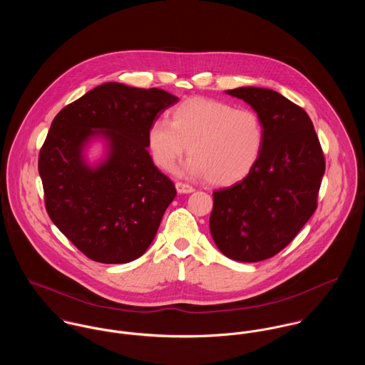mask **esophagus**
Returning <instances> with one entry per match:
<instances>
[{"instance_id": "1", "label": "esophagus", "mask_w": 365, "mask_h": 365, "mask_svg": "<svg viewBox=\"0 0 365 365\" xmlns=\"http://www.w3.org/2000/svg\"><path fill=\"white\" fill-rule=\"evenodd\" d=\"M175 188H177V191L180 192V194H191V192H194V187H191V185H188V184H184V182H175Z\"/></svg>"}]
</instances>
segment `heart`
Listing matches in <instances>:
<instances>
[{
  "mask_svg": "<svg viewBox=\"0 0 365 365\" xmlns=\"http://www.w3.org/2000/svg\"><path fill=\"white\" fill-rule=\"evenodd\" d=\"M148 143L161 170H173L188 149L191 157L184 171L225 187L243 180L256 165L264 128L252 109H236L229 103L195 97L177 105L170 120H155Z\"/></svg>",
  "mask_w": 365,
  "mask_h": 365,
  "instance_id": "1",
  "label": "heart"
}]
</instances>
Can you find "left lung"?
Returning a JSON list of instances; mask_svg holds the SVG:
<instances>
[{"label": "left lung", "instance_id": "1", "mask_svg": "<svg viewBox=\"0 0 365 365\" xmlns=\"http://www.w3.org/2000/svg\"><path fill=\"white\" fill-rule=\"evenodd\" d=\"M260 116L264 143L253 170L213 192L209 229L217 249L243 262L267 260L287 247L317 207L324 157L309 115L277 91H226Z\"/></svg>", "mask_w": 365, "mask_h": 365}]
</instances>
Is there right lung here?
<instances>
[{"label": "right lung", "instance_id": "add662e5", "mask_svg": "<svg viewBox=\"0 0 365 365\" xmlns=\"http://www.w3.org/2000/svg\"><path fill=\"white\" fill-rule=\"evenodd\" d=\"M177 103L160 88L104 83L53 119L38 163L45 205L88 259L125 264L152 245L177 191L149 155L148 133ZM94 138L105 140L107 153L90 166L83 152Z\"/></svg>", "mask_w": 365, "mask_h": 365}]
</instances>
